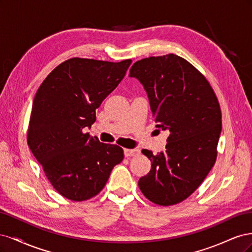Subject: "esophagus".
<instances>
[{"instance_id":"34e87169","label":"esophagus","mask_w":252,"mask_h":252,"mask_svg":"<svg viewBox=\"0 0 252 252\" xmlns=\"http://www.w3.org/2000/svg\"><path fill=\"white\" fill-rule=\"evenodd\" d=\"M124 154L125 157H135L140 154V149L138 148H132V149H124Z\"/></svg>"}]
</instances>
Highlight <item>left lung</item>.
I'll return each mask as SVG.
<instances>
[{"instance_id":"1","label":"left lung","mask_w":252,"mask_h":252,"mask_svg":"<svg viewBox=\"0 0 252 252\" xmlns=\"http://www.w3.org/2000/svg\"><path fill=\"white\" fill-rule=\"evenodd\" d=\"M129 77L146 90L157 127L168 130L166 150L154 155L150 171L139 180L152 203L170 206L192 194L216 163L222 130L218 97L204 75L179 56L149 57L135 62Z\"/></svg>"}]
</instances>
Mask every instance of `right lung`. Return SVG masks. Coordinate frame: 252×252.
I'll return each instance as SVG.
<instances>
[{"label":"right lung","mask_w":252,"mask_h":252,"mask_svg":"<svg viewBox=\"0 0 252 252\" xmlns=\"http://www.w3.org/2000/svg\"><path fill=\"white\" fill-rule=\"evenodd\" d=\"M131 60L118 63L72 58L57 66L33 98L27 143L50 184L68 200L95 196L124 158L118 145L84 133L95 110L125 77Z\"/></svg>","instance_id":"obj_1"}]
</instances>
